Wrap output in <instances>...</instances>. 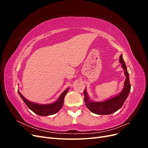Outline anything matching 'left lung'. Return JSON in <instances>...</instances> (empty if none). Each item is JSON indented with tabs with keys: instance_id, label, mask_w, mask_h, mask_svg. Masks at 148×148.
I'll return each mask as SVG.
<instances>
[{
	"instance_id": "8db88e82",
	"label": "left lung",
	"mask_w": 148,
	"mask_h": 148,
	"mask_svg": "<svg viewBox=\"0 0 148 148\" xmlns=\"http://www.w3.org/2000/svg\"><path fill=\"white\" fill-rule=\"evenodd\" d=\"M120 62L122 64V66L124 70L125 75H126V79L125 81L123 89L119 95L106 101L92 102L89 99L86 88H85L84 91L85 104L88 109L92 113L98 115H109L113 114L122 107L125 100L127 99L129 92L130 91L131 85L130 83L129 74L122 54L120 56Z\"/></svg>"
}]
</instances>
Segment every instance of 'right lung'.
I'll list each match as a JSON object with an SVG mask.
<instances>
[{"instance_id": "1", "label": "right lung", "mask_w": 148, "mask_h": 148, "mask_svg": "<svg viewBox=\"0 0 148 148\" xmlns=\"http://www.w3.org/2000/svg\"><path fill=\"white\" fill-rule=\"evenodd\" d=\"M69 91V89H66L63 93L59 97V99L56 102L50 104H38L34 102H31L28 101L26 99L22 96L21 94L19 91H18L20 97L23 101L25 102L26 105L27 106L28 108L32 110L33 112L36 114L37 115L41 116H47L54 114L59 112L63 106L64 97Z\"/></svg>"}]
</instances>
